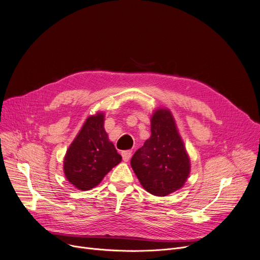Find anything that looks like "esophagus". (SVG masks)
Listing matches in <instances>:
<instances>
[{"label":"esophagus","mask_w":260,"mask_h":260,"mask_svg":"<svg viewBox=\"0 0 260 260\" xmlns=\"http://www.w3.org/2000/svg\"><path fill=\"white\" fill-rule=\"evenodd\" d=\"M131 154H132V151H130V150L121 152V156H123V160L124 161H128L130 159V157H131Z\"/></svg>","instance_id":"1"}]
</instances>
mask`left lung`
I'll use <instances>...</instances> for the list:
<instances>
[{"mask_svg": "<svg viewBox=\"0 0 260 260\" xmlns=\"http://www.w3.org/2000/svg\"><path fill=\"white\" fill-rule=\"evenodd\" d=\"M131 167L152 195L167 196L185 185L191 171L190 157L169 109L152 113L151 136L132 156Z\"/></svg>", "mask_w": 260, "mask_h": 260, "instance_id": "1", "label": "left lung"}]
</instances>
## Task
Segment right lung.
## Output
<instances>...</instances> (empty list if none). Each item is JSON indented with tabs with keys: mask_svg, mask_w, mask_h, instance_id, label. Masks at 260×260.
Segmentation results:
<instances>
[{
	"mask_svg": "<svg viewBox=\"0 0 260 260\" xmlns=\"http://www.w3.org/2000/svg\"><path fill=\"white\" fill-rule=\"evenodd\" d=\"M104 120L103 112L88 116L64 157V174L70 184L81 191L96 187L121 161L105 131Z\"/></svg>",
	"mask_w": 260,
	"mask_h": 260,
	"instance_id": "obj_1",
	"label": "right lung"
}]
</instances>
